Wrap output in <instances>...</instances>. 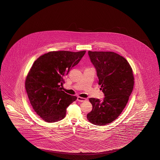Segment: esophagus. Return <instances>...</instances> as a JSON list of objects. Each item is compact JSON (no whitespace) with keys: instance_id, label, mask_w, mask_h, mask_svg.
<instances>
[{"instance_id":"esophagus-1","label":"esophagus","mask_w":160,"mask_h":160,"mask_svg":"<svg viewBox=\"0 0 160 160\" xmlns=\"http://www.w3.org/2000/svg\"><path fill=\"white\" fill-rule=\"evenodd\" d=\"M77 100H78V102H84L87 100V99H86V98H82V97H78V98H77Z\"/></svg>"}]
</instances>
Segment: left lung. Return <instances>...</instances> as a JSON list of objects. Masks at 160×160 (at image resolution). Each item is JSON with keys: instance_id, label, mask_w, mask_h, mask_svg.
<instances>
[{"instance_id": "obj_1", "label": "left lung", "mask_w": 160, "mask_h": 160, "mask_svg": "<svg viewBox=\"0 0 160 160\" xmlns=\"http://www.w3.org/2000/svg\"><path fill=\"white\" fill-rule=\"evenodd\" d=\"M88 54L104 97L102 100L89 98L92 109L87 118L94 125L104 126L115 120L125 108L133 89L134 76L128 62L118 54L88 51Z\"/></svg>"}]
</instances>
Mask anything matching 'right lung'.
Here are the masks:
<instances>
[{"instance_id":"right-lung-1","label":"right lung","mask_w":160,"mask_h":160,"mask_svg":"<svg viewBox=\"0 0 160 160\" xmlns=\"http://www.w3.org/2000/svg\"><path fill=\"white\" fill-rule=\"evenodd\" d=\"M86 51L50 52L40 56L30 68L25 88L33 108L44 121L63 119L66 108L77 97L62 90L64 77L77 65Z\"/></svg>"}]
</instances>
